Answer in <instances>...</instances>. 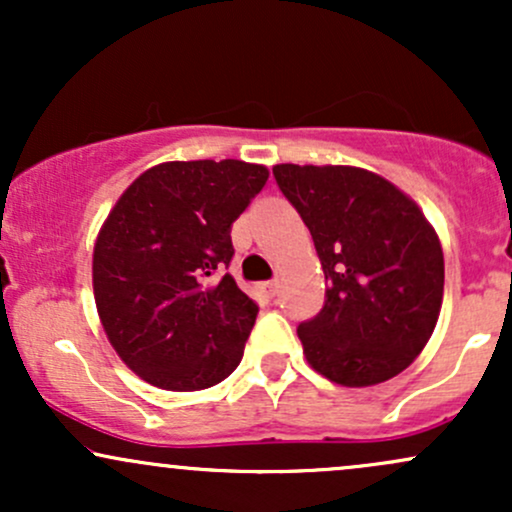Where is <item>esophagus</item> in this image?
Listing matches in <instances>:
<instances>
[{"instance_id":"34e87169","label":"esophagus","mask_w":512,"mask_h":512,"mask_svg":"<svg viewBox=\"0 0 512 512\" xmlns=\"http://www.w3.org/2000/svg\"><path fill=\"white\" fill-rule=\"evenodd\" d=\"M257 291H260L262 301H274L279 296V281H264V284L257 286Z\"/></svg>"}]
</instances>
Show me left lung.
<instances>
[{
  "instance_id": "obj_1",
  "label": "left lung",
  "mask_w": 512,
  "mask_h": 512,
  "mask_svg": "<svg viewBox=\"0 0 512 512\" xmlns=\"http://www.w3.org/2000/svg\"><path fill=\"white\" fill-rule=\"evenodd\" d=\"M313 236L325 305L298 325L317 373L344 387L395 378L424 351L443 303V248L416 202L351 166H274Z\"/></svg>"
}]
</instances>
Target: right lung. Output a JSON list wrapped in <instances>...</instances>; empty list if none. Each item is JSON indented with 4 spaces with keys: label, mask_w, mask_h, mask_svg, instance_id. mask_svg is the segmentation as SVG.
I'll return each instance as SVG.
<instances>
[{
    "label": "right lung",
    "mask_w": 512,
    "mask_h": 512,
    "mask_svg": "<svg viewBox=\"0 0 512 512\" xmlns=\"http://www.w3.org/2000/svg\"><path fill=\"white\" fill-rule=\"evenodd\" d=\"M269 178L245 161H170L127 187L93 248V293L117 356L146 383L192 392L243 358L257 303L231 274V226Z\"/></svg>",
    "instance_id": "right-lung-1"
}]
</instances>
